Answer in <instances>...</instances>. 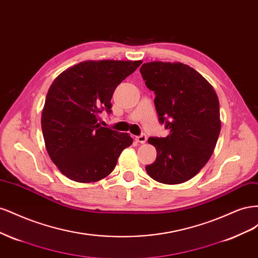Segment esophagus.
<instances>
[{"label":"esophagus","instance_id":"esophagus-1","mask_svg":"<svg viewBox=\"0 0 258 258\" xmlns=\"http://www.w3.org/2000/svg\"><path fill=\"white\" fill-rule=\"evenodd\" d=\"M136 140H137V141H138L139 143H145L146 140H147V137H146L144 134H142V135L138 136V137L136 138Z\"/></svg>","mask_w":258,"mask_h":258}]
</instances>
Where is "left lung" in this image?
<instances>
[{
	"label": "left lung",
	"instance_id": "8db88e82",
	"mask_svg": "<svg viewBox=\"0 0 258 258\" xmlns=\"http://www.w3.org/2000/svg\"><path fill=\"white\" fill-rule=\"evenodd\" d=\"M140 72L156 95L159 122L169 129L166 138L148 139L157 157L145 170L159 183H184L204 168L220 136L216 92L196 70L179 62H147Z\"/></svg>",
	"mask_w": 258,
	"mask_h": 258
}]
</instances>
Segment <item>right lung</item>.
<instances>
[{
    "label": "right lung",
    "mask_w": 258,
    "mask_h": 258,
    "mask_svg": "<svg viewBox=\"0 0 258 258\" xmlns=\"http://www.w3.org/2000/svg\"><path fill=\"white\" fill-rule=\"evenodd\" d=\"M142 61H84L53 81L45 100L42 130L52 162L70 179L97 182L114 170L128 134L102 127L99 115L112 113L113 93Z\"/></svg>",
    "instance_id": "add662e5"
}]
</instances>
